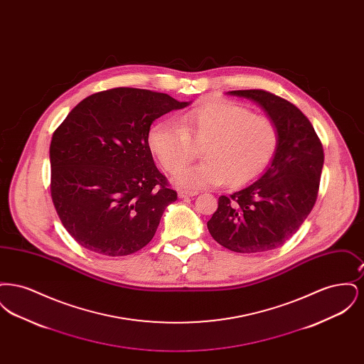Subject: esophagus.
<instances>
[{"instance_id":"obj_1","label":"esophagus","mask_w":364,"mask_h":364,"mask_svg":"<svg viewBox=\"0 0 364 364\" xmlns=\"http://www.w3.org/2000/svg\"><path fill=\"white\" fill-rule=\"evenodd\" d=\"M195 195H198L196 191H178V198H180V199H186V198L195 196Z\"/></svg>"}]
</instances>
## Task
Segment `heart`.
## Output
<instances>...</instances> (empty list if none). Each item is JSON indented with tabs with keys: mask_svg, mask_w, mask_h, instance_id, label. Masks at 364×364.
Returning a JSON list of instances; mask_svg holds the SVG:
<instances>
[{
	"mask_svg": "<svg viewBox=\"0 0 364 364\" xmlns=\"http://www.w3.org/2000/svg\"><path fill=\"white\" fill-rule=\"evenodd\" d=\"M195 145H203L205 161L196 167L182 168L196 155ZM279 146V132L266 116L252 114L242 105L218 100L193 107L178 122H158L149 134V147L174 184L196 190L221 186L242 187L263 173L273 162Z\"/></svg>",
	"mask_w": 364,
	"mask_h": 364,
	"instance_id": "b5f03b06",
	"label": "heart"
}]
</instances>
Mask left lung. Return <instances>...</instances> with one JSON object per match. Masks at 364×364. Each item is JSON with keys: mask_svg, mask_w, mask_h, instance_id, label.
<instances>
[{"mask_svg": "<svg viewBox=\"0 0 364 364\" xmlns=\"http://www.w3.org/2000/svg\"><path fill=\"white\" fill-rule=\"evenodd\" d=\"M229 94L262 106L277 125L279 146L258 181L218 198L208 232L233 252H264L289 240L311 213L321 183L323 147L310 120L289 101L264 90Z\"/></svg>", "mask_w": 364, "mask_h": 364, "instance_id": "1", "label": "left lung"}]
</instances>
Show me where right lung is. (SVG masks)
Returning a JSON list of instances; mask_svg holds the SVG:
<instances>
[{"label":"right lung","mask_w":364,"mask_h":364,"mask_svg":"<svg viewBox=\"0 0 364 364\" xmlns=\"http://www.w3.org/2000/svg\"><path fill=\"white\" fill-rule=\"evenodd\" d=\"M187 105L164 92L117 87L87 97L57 127L50 143L53 205L83 248L124 257L151 242L177 192L156 169L150 127Z\"/></svg>","instance_id":"obj_1"}]
</instances>
